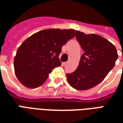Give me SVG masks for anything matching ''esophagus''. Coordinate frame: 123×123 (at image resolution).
I'll return each mask as SVG.
<instances>
[{
    "label": "esophagus",
    "instance_id": "obj_1",
    "mask_svg": "<svg viewBox=\"0 0 123 123\" xmlns=\"http://www.w3.org/2000/svg\"><path fill=\"white\" fill-rule=\"evenodd\" d=\"M62 64H63V66H64V67H65V66H67V64H68V62H63V63H62Z\"/></svg>",
    "mask_w": 123,
    "mask_h": 123
}]
</instances>
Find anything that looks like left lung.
Masks as SVG:
<instances>
[{
	"label": "left lung",
	"instance_id": "1",
	"mask_svg": "<svg viewBox=\"0 0 123 123\" xmlns=\"http://www.w3.org/2000/svg\"><path fill=\"white\" fill-rule=\"evenodd\" d=\"M76 37L84 51L78 68L67 74L68 82L78 90H86L101 82L115 64L116 47L100 35L76 31Z\"/></svg>",
	"mask_w": 123,
	"mask_h": 123
}]
</instances>
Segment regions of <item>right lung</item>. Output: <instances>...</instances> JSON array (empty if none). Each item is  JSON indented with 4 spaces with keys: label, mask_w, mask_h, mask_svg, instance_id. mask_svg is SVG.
Masks as SVG:
<instances>
[{
    "label": "right lung",
    "mask_w": 123,
    "mask_h": 123,
    "mask_svg": "<svg viewBox=\"0 0 123 123\" xmlns=\"http://www.w3.org/2000/svg\"><path fill=\"white\" fill-rule=\"evenodd\" d=\"M74 30L47 29L33 33L18 47L14 61L20 82L28 88L39 87L55 67L62 47L75 36Z\"/></svg>",
    "instance_id": "add662e5"
}]
</instances>
